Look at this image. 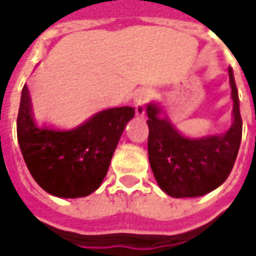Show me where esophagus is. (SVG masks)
<instances>
[{"instance_id": "obj_1", "label": "esophagus", "mask_w": 256, "mask_h": 256, "mask_svg": "<svg viewBox=\"0 0 256 256\" xmlns=\"http://www.w3.org/2000/svg\"><path fill=\"white\" fill-rule=\"evenodd\" d=\"M150 100V94H148V92H145V90H141L138 92L136 97H134V106H136V114L138 115V116H142L145 114V104L148 102Z\"/></svg>"}]
</instances>
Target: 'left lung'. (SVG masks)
Returning <instances> with one entry per match:
<instances>
[{"label": "left lung", "instance_id": "8db88e82", "mask_svg": "<svg viewBox=\"0 0 256 256\" xmlns=\"http://www.w3.org/2000/svg\"><path fill=\"white\" fill-rule=\"evenodd\" d=\"M233 98V123L222 136L190 140L178 133L160 108L148 104V156L150 168L162 190L172 198H196L214 190L225 182L234 166L240 142L242 120L238 96L229 68Z\"/></svg>", "mask_w": 256, "mask_h": 256}]
</instances>
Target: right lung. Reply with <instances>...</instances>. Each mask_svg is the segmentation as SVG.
<instances>
[{"mask_svg":"<svg viewBox=\"0 0 256 256\" xmlns=\"http://www.w3.org/2000/svg\"><path fill=\"white\" fill-rule=\"evenodd\" d=\"M133 106L96 114L79 128L58 132L36 128L30 93L23 86L18 114V141L32 178L44 190L66 198H84L102 182Z\"/></svg>","mask_w":256,"mask_h":256,"instance_id":"1","label":"right lung"}]
</instances>
